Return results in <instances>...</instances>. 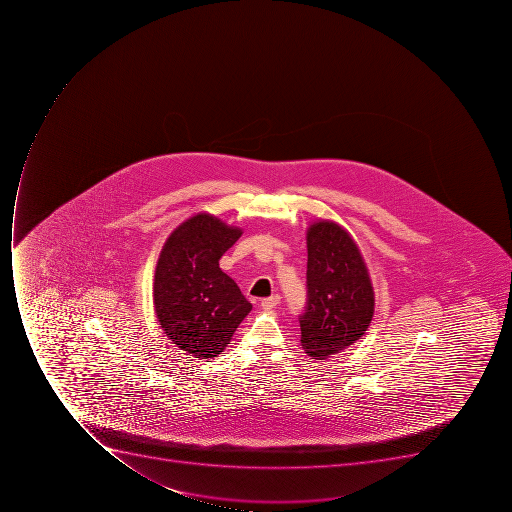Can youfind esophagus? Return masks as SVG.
Returning a JSON list of instances; mask_svg holds the SVG:
<instances>
[{
    "label": "esophagus",
    "instance_id": "1",
    "mask_svg": "<svg viewBox=\"0 0 512 512\" xmlns=\"http://www.w3.org/2000/svg\"><path fill=\"white\" fill-rule=\"evenodd\" d=\"M280 304V296L278 294H274V296H270V298L262 299L261 306L264 310L274 309L275 306Z\"/></svg>",
    "mask_w": 512,
    "mask_h": 512
}]
</instances>
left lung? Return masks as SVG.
I'll use <instances>...</instances> for the list:
<instances>
[{
	"instance_id": "left-lung-1",
	"label": "left lung",
	"mask_w": 512,
	"mask_h": 512,
	"mask_svg": "<svg viewBox=\"0 0 512 512\" xmlns=\"http://www.w3.org/2000/svg\"><path fill=\"white\" fill-rule=\"evenodd\" d=\"M307 302L299 315L301 346L322 360L362 338L375 312V291L359 246L336 222L307 229Z\"/></svg>"
}]
</instances>
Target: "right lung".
Returning <instances> with one entry per match:
<instances>
[{"label":"right lung","instance_id":"add662e5","mask_svg":"<svg viewBox=\"0 0 512 512\" xmlns=\"http://www.w3.org/2000/svg\"><path fill=\"white\" fill-rule=\"evenodd\" d=\"M213 214L198 213L169 235L155 269L153 307L173 344L195 359L224 352L253 309L219 259L242 237Z\"/></svg>","mask_w":512,"mask_h":512}]
</instances>
